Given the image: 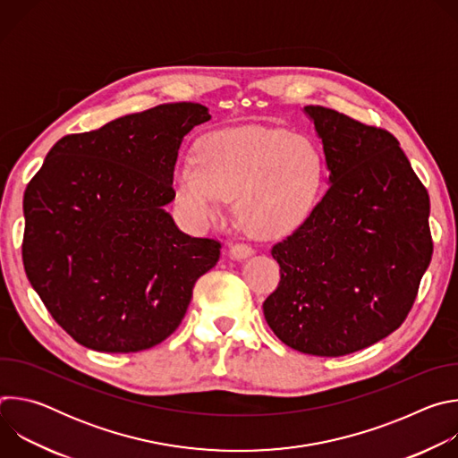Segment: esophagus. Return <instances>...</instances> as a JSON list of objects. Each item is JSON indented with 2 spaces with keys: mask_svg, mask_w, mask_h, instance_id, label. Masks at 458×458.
<instances>
[{
  "mask_svg": "<svg viewBox=\"0 0 458 458\" xmlns=\"http://www.w3.org/2000/svg\"><path fill=\"white\" fill-rule=\"evenodd\" d=\"M250 255H253V248L248 246V244H232L230 246V257L232 259L242 260V259H248Z\"/></svg>",
  "mask_w": 458,
  "mask_h": 458,
  "instance_id": "1",
  "label": "esophagus"
}]
</instances>
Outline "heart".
Masks as SVG:
<instances>
[{
	"label": "heart",
	"instance_id": "heart-1",
	"mask_svg": "<svg viewBox=\"0 0 458 458\" xmlns=\"http://www.w3.org/2000/svg\"><path fill=\"white\" fill-rule=\"evenodd\" d=\"M322 188V157L283 128L232 126L207 134L198 157L174 168V199L184 219L203 226L223 219L230 199L248 232L281 239L313 214Z\"/></svg>",
	"mask_w": 458,
	"mask_h": 458
}]
</instances>
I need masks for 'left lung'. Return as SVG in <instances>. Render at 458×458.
Wrapping results in <instances>:
<instances>
[{
  "mask_svg": "<svg viewBox=\"0 0 458 458\" xmlns=\"http://www.w3.org/2000/svg\"><path fill=\"white\" fill-rule=\"evenodd\" d=\"M304 114L322 141L330 188L272 248L281 281L263 311L286 346L341 357L408 317L433 253L429 195L387 130L324 106Z\"/></svg>",
  "mask_w": 458,
  "mask_h": 458,
  "instance_id": "1",
  "label": "left lung"
}]
</instances>
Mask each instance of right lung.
<instances>
[{
    "instance_id": "right-lung-1",
    "label": "right lung",
    "mask_w": 458,
    "mask_h": 458,
    "mask_svg": "<svg viewBox=\"0 0 458 458\" xmlns=\"http://www.w3.org/2000/svg\"><path fill=\"white\" fill-rule=\"evenodd\" d=\"M168 103L61 138L25 190L23 267L76 343L106 353L172 335L221 242L182 233L165 210L182 138L208 121Z\"/></svg>"
}]
</instances>
